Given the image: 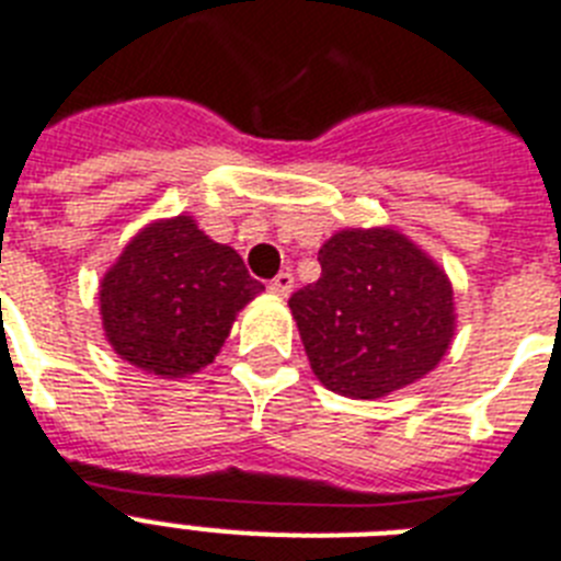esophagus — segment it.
I'll return each mask as SVG.
<instances>
[{"instance_id": "1", "label": "esophagus", "mask_w": 561, "mask_h": 561, "mask_svg": "<svg viewBox=\"0 0 561 561\" xmlns=\"http://www.w3.org/2000/svg\"><path fill=\"white\" fill-rule=\"evenodd\" d=\"M291 289H295V277H291V272H280V275L270 284V291L277 295V298H289Z\"/></svg>"}]
</instances>
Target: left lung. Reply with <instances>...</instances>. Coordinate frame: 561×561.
Returning a JSON list of instances; mask_svg holds the SVG:
<instances>
[{
  "instance_id": "1",
  "label": "left lung",
  "mask_w": 561,
  "mask_h": 561,
  "mask_svg": "<svg viewBox=\"0 0 561 561\" xmlns=\"http://www.w3.org/2000/svg\"><path fill=\"white\" fill-rule=\"evenodd\" d=\"M321 277L289 298L309 367L327 390L383 398L438 367L456 335L447 272L390 229H341L318 252Z\"/></svg>"
}]
</instances>
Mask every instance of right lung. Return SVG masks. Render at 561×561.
Instances as JSON below:
<instances>
[{
	"label": "right lung",
	"instance_id": "1",
	"mask_svg": "<svg viewBox=\"0 0 561 561\" xmlns=\"http://www.w3.org/2000/svg\"><path fill=\"white\" fill-rule=\"evenodd\" d=\"M263 291L192 215L140 229L100 280L105 341L131 367L186 378L208 367L238 312Z\"/></svg>",
	"mask_w": 561,
	"mask_h": 561
}]
</instances>
